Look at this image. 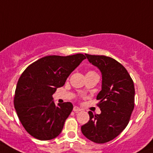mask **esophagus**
<instances>
[{
    "mask_svg": "<svg viewBox=\"0 0 153 153\" xmlns=\"http://www.w3.org/2000/svg\"><path fill=\"white\" fill-rule=\"evenodd\" d=\"M81 108H78V106H75L73 108V111H75V112H78V111H81Z\"/></svg>",
    "mask_w": 153,
    "mask_h": 153,
    "instance_id": "34e87169",
    "label": "esophagus"
}]
</instances>
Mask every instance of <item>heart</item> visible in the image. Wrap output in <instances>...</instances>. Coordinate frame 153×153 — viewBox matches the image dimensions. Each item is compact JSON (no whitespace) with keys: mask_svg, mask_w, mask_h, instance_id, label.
<instances>
[{"mask_svg":"<svg viewBox=\"0 0 153 153\" xmlns=\"http://www.w3.org/2000/svg\"><path fill=\"white\" fill-rule=\"evenodd\" d=\"M90 72H93V71H90Z\"/></svg>","mask_w":153,"mask_h":153,"instance_id":"1","label":"heart"}]
</instances>
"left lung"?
<instances>
[{
  "mask_svg": "<svg viewBox=\"0 0 153 153\" xmlns=\"http://www.w3.org/2000/svg\"><path fill=\"white\" fill-rule=\"evenodd\" d=\"M85 55L102 72V90L96 97L102 112L89 111L90 120L81 126V131L91 141L105 143L117 137L128 124L134 108V82L126 68L114 58Z\"/></svg>",
  "mask_w": 153,
  "mask_h": 153,
  "instance_id": "obj_1",
  "label": "left lung"
}]
</instances>
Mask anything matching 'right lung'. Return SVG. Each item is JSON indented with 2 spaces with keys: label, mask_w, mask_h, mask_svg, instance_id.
Masks as SVG:
<instances>
[{
  "label": "right lung",
  "mask_w": 153,
  "mask_h": 153,
  "mask_svg": "<svg viewBox=\"0 0 153 153\" xmlns=\"http://www.w3.org/2000/svg\"><path fill=\"white\" fill-rule=\"evenodd\" d=\"M84 59L82 54L46 56L22 72L15 91L14 106L19 120L31 136L48 140L60 134L73 105L71 102L56 105L52 95Z\"/></svg>",
  "instance_id": "add662e5"
}]
</instances>
